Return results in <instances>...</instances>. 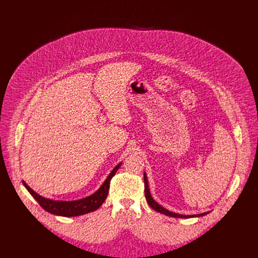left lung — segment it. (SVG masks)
Returning <instances> with one entry per match:
<instances>
[{
  "mask_svg": "<svg viewBox=\"0 0 258 258\" xmlns=\"http://www.w3.org/2000/svg\"><path fill=\"white\" fill-rule=\"evenodd\" d=\"M144 181H145V196H146V200L147 202H148V204L150 205L151 208H153L154 210L162 213V214H165L167 216H171V217H177V218H190V217H196V216H202V215H205L207 214L208 212H204V213H200V214H194V215H182V214H177V213H174V212H171V211H168L167 209L163 208L161 205H159L155 200H153L151 194H150V191H149V186H148V179H147V176L146 174L144 173Z\"/></svg>",
  "mask_w": 258,
  "mask_h": 258,
  "instance_id": "8db88e82",
  "label": "left lung"
}]
</instances>
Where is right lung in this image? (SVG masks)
<instances>
[{"mask_svg": "<svg viewBox=\"0 0 258 258\" xmlns=\"http://www.w3.org/2000/svg\"><path fill=\"white\" fill-rule=\"evenodd\" d=\"M121 163L116 165L114 169L110 172L106 180L104 181L101 188L94 193L93 195L77 200V201H53L50 199H46L39 194H36L32 189H30L24 181L23 185L27 189V191L30 193V195L38 201V203L44 208L46 211L55 214V215H60V216H79L82 214H86L89 212H92L96 209H98L105 199L107 198L108 191H109V186H110V180L114 176L116 173L117 169L120 167Z\"/></svg>", "mask_w": 258, "mask_h": 258, "instance_id": "add662e5", "label": "right lung"}]
</instances>
